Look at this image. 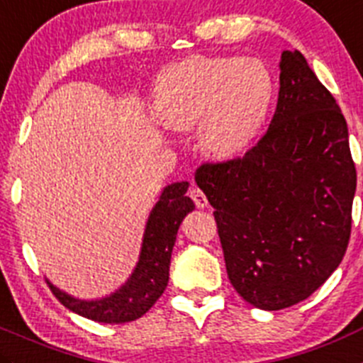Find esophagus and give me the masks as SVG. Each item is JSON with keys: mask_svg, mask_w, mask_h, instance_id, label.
Returning <instances> with one entry per match:
<instances>
[{"mask_svg": "<svg viewBox=\"0 0 363 363\" xmlns=\"http://www.w3.org/2000/svg\"><path fill=\"white\" fill-rule=\"evenodd\" d=\"M191 198L194 199V203H196V206H198V208H205V206L208 205V199H206V196L203 194V192L199 191L198 187L191 189Z\"/></svg>", "mask_w": 363, "mask_h": 363, "instance_id": "34e87169", "label": "esophagus"}]
</instances>
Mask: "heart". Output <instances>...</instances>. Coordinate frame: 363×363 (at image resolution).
Returning a JSON list of instances; mask_svg holds the SVG:
<instances>
[{
	"instance_id": "heart-1",
	"label": "heart",
	"mask_w": 363,
	"mask_h": 363,
	"mask_svg": "<svg viewBox=\"0 0 363 363\" xmlns=\"http://www.w3.org/2000/svg\"><path fill=\"white\" fill-rule=\"evenodd\" d=\"M272 96V74L258 58L192 55L158 74L153 113L172 132L196 126L203 153L230 160L258 135Z\"/></svg>"
}]
</instances>
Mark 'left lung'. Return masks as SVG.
<instances>
[{"label":"left lung","instance_id":"8db88e82","mask_svg":"<svg viewBox=\"0 0 363 363\" xmlns=\"http://www.w3.org/2000/svg\"><path fill=\"white\" fill-rule=\"evenodd\" d=\"M196 184L216 208L228 278L250 305H296L339 267L357 171L340 106L298 50L281 53L267 133L244 158L201 165Z\"/></svg>","mask_w":363,"mask_h":363}]
</instances>
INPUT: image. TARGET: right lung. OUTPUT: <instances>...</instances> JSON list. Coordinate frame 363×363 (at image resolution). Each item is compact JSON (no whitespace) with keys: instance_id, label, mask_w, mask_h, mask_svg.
I'll return each mask as SVG.
<instances>
[{"instance_id":"1","label":"right lung","mask_w":363,"mask_h":363,"mask_svg":"<svg viewBox=\"0 0 363 363\" xmlns=\"http://www.w3.org/2000/svg\"><path fill=\"white\" fill-rule=\"evenodd\" d=\"M187 191L189 182H174L162 189L144 226L139 260L121 287L103 298L80 299L60 291L48 279L58 301L71 312L96 323L123 324L143 317L167 287L169 265L179 224L196 208Z\"/></svg>"}]
</instances>
